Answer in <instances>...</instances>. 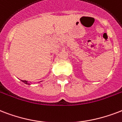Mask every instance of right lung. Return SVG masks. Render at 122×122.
Returning a JSON list of instances; mask_svg holds the SVG:
<instances>
[{
  "instance_id": "obj_1",
  "label": "right lung",
  "mask_w": 122,
  "mask_h": 122,
  "mask_svg": "<svg viewBox=\"0 0 122 122\" xmlns=\"http://www.w3.org/2000/svg\"><path fill=\"white\" fill-rule=\"evenodd\" d=\"M22 82H24V83H27V81H22Z\"/></svg>"
}]
</instances>
